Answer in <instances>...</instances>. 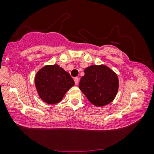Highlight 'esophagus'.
<instances>
[{
  "instance_id": "esophagus-1",
  "label": "esophagus",
  "mask_w": 154,
  "mask_h": 154,
  "mask_svg": "<svg viewBox=\"0 0 154 154\" xmlns=\"http://www.w3.org/2000/svg\"><path fill=\"white\" fill-rule=\"evenodd\" d=\"M74 82H75V85H78V84H79V79L78 77H75L74 79Z\"/></svg>"
}]
</instances>
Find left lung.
Here are the masks:
<instances>
[{
  "mask_svg": "<svg viewBox=\"0 0 154 154\" xmlns=\"http://www.w3.org/2000/svg\"><path fill=\"white\" fill-rule=\"evenodd\" d=\"M84 73L79 88L90 103L102 106L114 100L119 85V78L114 71L104 64H94L85 69Z\"/></svg>",
  "mask_w": 154,
  "mask_h": 154,
  "instance_id": "8db88e82",
  "label": "left lung"
}]
</instances>
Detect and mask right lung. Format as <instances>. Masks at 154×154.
<instances>
[{
	"label": "right lung",
	"instance_id": "1",
	"mask_svg": "<svg viewBox=\"0 0 154 154\" xmlns=\"http://www.w3.org/2000/svg\"><path fill=\"white\" fill-rule=\"evenodd\" d=\"M74 84L69 73L58 64L45 65L35 75V85L38 96L49 104L62 101Z\"/></svg>",
	"mask_w": 154,
	"mask_h": 154
}]
</instances>
